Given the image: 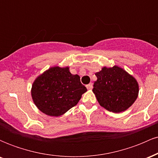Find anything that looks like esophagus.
Wrapping results in <instances>:
<instances>
[{
  "label": "esophagus",
  "mask_w": 158,
  "mask_h": 158,
  "mask_svg": "<svg viewBox=\"0 0 158 158\" xmlns=\"http://www.w3.org/2000/svg\"><path fill=\"white\" fill-rule=\"evenodd\" d=\"M86 87L88 90H92V88H93V84H92V83H90V84L87 85Z\"/></svg>",
  "instance_id": "1"
}]
</instances>
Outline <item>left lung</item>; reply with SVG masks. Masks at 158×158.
Instances as JSON below:
<instances>
[{"mask_svg":"<svg viewBox=\"0 0 158 158\" xmlns=\"http://www.w3.org/2000/svg\"><path fill=\"white\" fill-rule=\"evenodd\" d=\"M93 92L101 106L114 113H120L130 108L138 97L139 85L133 76L114 65L103 67L95 73Z\"/></svg>","mask_w":158,"mask_h":158,"instance_id":"left-lung-1","label":"left lung"}]
</instances>
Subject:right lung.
I'll list each match as a JSON object with an SVG mask.
<instances>
[{"mask_svg": "<svg viewBox=\"0 0 158 158\" xmlns=\"http://www.w3.org/2000/svg\"><path fill=\"white\" fill-rule=\"evenodd\" d=\"M87 88L80 77L70 72L69 67H51L33 81L31 96L34 104L42 113L59 117L77 106Z\"/></svg>", "mask_w": 158, "mask_h": 158, "instance_id": "1", "label": "right lung"}]
</instances>
